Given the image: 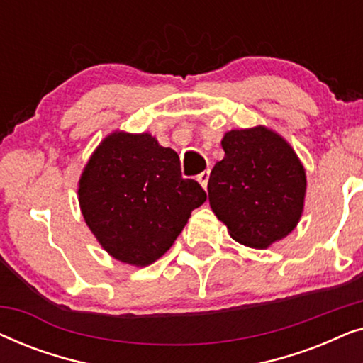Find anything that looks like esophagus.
Wrapping results in <instances>:
<instances>
[{
	"instance_id": "esophagus-1",
	"label": "esophagus",
	"mask_w": 363,
	"mask_h": 363,
	"mask_svg": "<svg viewBox=\"0 0 363 363\" xmlns=\"http://www.w3.org/2000/svg\"><path fill=\"white\" fill-rule=\"evenodd\" d=\"M208 180H210V170H205L203 173H200V175H198V182L201 183V186L205 188V190L208 186Z\"/></svg>"
}]
</instances>
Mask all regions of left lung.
Segmentation results:
<instances>
[{
  "label": "left lung",
  "instance_id": "obj_1",
  "mask_svg": "<svg viewBox=\"0 0 363 363\" xmlns=\"http://www.w3.org/2000/svg\"><path fill=\"white\" fill-rule=\"evenodd\" d=\"M225 158L208 182L210 206L241 245L264 250L297 226L306 170L281 135L266 127L225 133Z\"/></svg>",
  "mask_w": 363,
  "mask_h": 363
}]
</instances>
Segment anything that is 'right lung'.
Listing matches in <instances>:
<instances>
[{"instance_id":"obj_1","label":"right lung","mask_w":363,"mask_h":363,"mask_svg":"<svg viewBox=\"0 0 363 363\" xmlns=\"http://www.w3.org/2000/svg\"><path fill=\"white\" fill-rule=\"evenodd\" d=\"M84 220L116 259L148 266L170 250L195 208L200 183L182 177L180 158L150 133L113 132L79 180Z\"/></svg>"}]
</instances>
